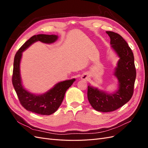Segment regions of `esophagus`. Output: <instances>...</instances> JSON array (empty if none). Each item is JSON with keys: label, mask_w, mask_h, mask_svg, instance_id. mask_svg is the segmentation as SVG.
<instances>
[{"label": "esophagus", "mask_w": 148, "mask_h": 148, "mask_svg": "<svg viewBox=\"0 0 148 148\" xmlns=\"http://www.w3.org/2000/svg\"><path fill=\"white\" fill-rule=\"evenodd\" d=\"M86 78H87V77H86L85 75H83V76H82V78L83 79H86Z\"/></svg>", "instance_id": "34e87169"}]
</instances>
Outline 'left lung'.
Listing matches in <instances>:
<instances>
[{
    "mask_svg": "<svg viewBox=\"0 0 148 148\" xmlns=\"http://www.w3.org/2000/svg\"><path fill=\"white\" fill-rule=\"evenodd\" d=\"M106 33L110 37L111 47L119 57L114 73L119 89L109 94L90 85L88 86L89 103L93 109L102 112L114 111L130 100L136 76L133 53L127 42L117 33L112 31H106Z\"/></svg>",
    "mask_w": 148,
    "mask_h": 148,
    "instance_id": "obj_1",
    "label": "left lung"
}]
</instances>
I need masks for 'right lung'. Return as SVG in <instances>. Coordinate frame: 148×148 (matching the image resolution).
<instances>
[{"label": "right lung", "instance_id": "add662e5", "mask_svg": "<svg viewBox=\"0 0 148 148\" xmlns=\"http://www.w3.org/2000/svg\"><path fill=\"white\" fill-rule=\"evenodd\" d=\"M58 36L52 34H38L30 38L16 53L13 62L12 84L20 104L25 109L32 112L49 115L59 109L64 100L65 92L75 81V79L65 80L57 83L50 90L42 95H34L28 91L22 85L20 65L22 52L35 42L51 44L56 41Z\"/></svg>", "mask_w": 148, "mask_h": 148}]
</instances>
